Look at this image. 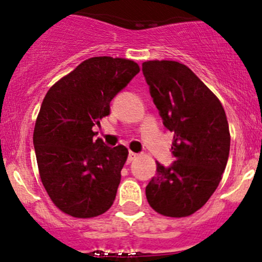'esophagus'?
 Returning <instances> with one entry per match:
<instances>
[{"instance_id":"1","label":"esophagus","mask_w":262,"mask_h":262,"mask_svg":"<svg viewBox=\"0 0 262 262\" xmlns=\"http://www.w3.org/2000/svg\"><path fill=\"white\" fill-rule=\"evenodd\" d=\"M137 158H138V154H135V152H133V151H129V155H128V161L129 162L135 160Z\"/></svg>"}]
</instances>
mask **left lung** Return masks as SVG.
I'll list each match as a JSON object with an SVG mask.
<instances>
[{"label": "left lung", "mask_w": 262, "mask_h": 262, "mask_svg": "<svg viewBox=\"0 0 262 262\" xmlns=\"http://www.w3.org/2000/svg\"><path fill=\"white\" fill-rule=\"evenodd\" d=\"M150 95L173 132L176 161L146 186V200L159 214L182 218L201 209L214 193L227 166L230 133L221 101L188 66L172 60L143 62Z\"/></svg>", "instance_id": "left-lung-1"}]
</instances>
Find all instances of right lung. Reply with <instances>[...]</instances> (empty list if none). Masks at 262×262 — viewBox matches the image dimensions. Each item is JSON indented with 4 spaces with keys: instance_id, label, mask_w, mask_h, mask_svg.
<instances>
[{
    "instance_id": "add662e5",
    "label": "right lung",
    "mask_w": 262,
    "mask_h": 262,
    "mask_svg": "<svg viewBox=\"0 0 262 262\" xmlns=\"http://www.w3.org/2000/svg\"><path fill=\"white\" fill-rule=\"evenodd\" d=\"M139 71L133 60L95 56L45 95L33 144L41 183L65 214L93 218L113 204L128 149L93 140L92 127L110 114L111 101Z\"/></svg>"
}]
</instances>
